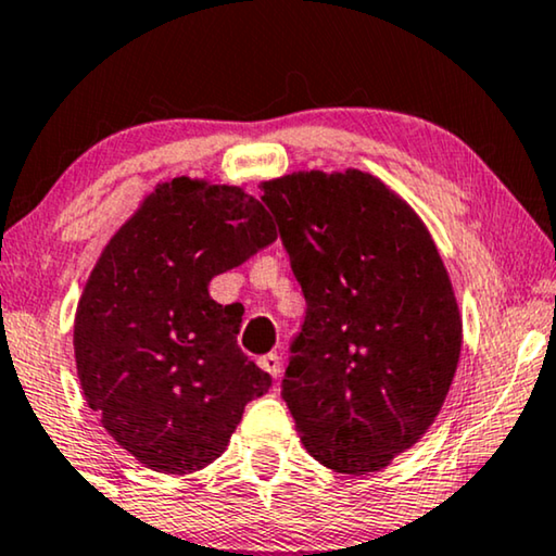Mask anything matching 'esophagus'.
<instances>
[{"label":"esophagus","instance_id":"obj_1","mask_svg":"<svg viewBox=\"0 0 556 556\" xmlns=\"http://www.w3.org/2000/svg\"><path fill=\"white\" fill-rule=\"evenodd\" d=\"M257 364H261V369L263 371H268V375L276 379V377H280V356L278 354H265V356H261V359H257Z\"/></svg>","mask_w":556,"mask_h":556}]
</instances>
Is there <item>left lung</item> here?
Returning <instances> with one entry per match:
<instances>
[{"label": "left lung", "instance_id": "left-lung-1", "mask_svg": "<svg viewBox=\"0 0 556 556\" xmlns=\"http://www.w3.org/2000/svg\"><path fill=\"white\" fill-rule=\"evenodd\" d=\"M263 202L306 299L283 400L326 468L382 470L420 440L458 369L463 321L415 210L367 172H293Z\"/></svg>", "mask_w": 556, "mask_h": 556}]
</instances>
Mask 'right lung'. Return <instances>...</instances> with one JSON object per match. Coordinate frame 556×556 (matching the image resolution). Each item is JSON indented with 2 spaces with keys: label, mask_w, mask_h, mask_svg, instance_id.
Wrapping results in <instances>:
<instances>
[{
  "label": "right lung",
  "mask_w": 556,
  "mask_h": 556,
  "mask_svg": "<svg viewBox=\"0 0 556 556\" xmlns=\"http://www.w3.org/2000/svg\"><path fill=\"white\" fill-rule=\"evenodd\" d=\"M276 238L240 187L177 177L103 248L75 311V367L88 407L147 468L210 466L268 392L270 375L238 346L242 311L207 288Z\"/></svg>",
  "instance_id": "obj_1"
}]
</instances>
